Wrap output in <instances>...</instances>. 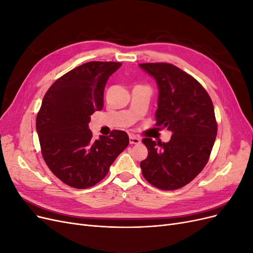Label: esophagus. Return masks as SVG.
Wrapping results in <instances>:
<instances>
[{"mask_svg":"<svg viewBox=\"0 0 253 253\" xmlns=\"http://www.w3.org/2000/svg\"><path fill=\"white\" fill-rule=\"evenodd\" d=\"M141 142V140L138 138V137H136L134 135H129V143L131 144H139Z\"/></svg>","mask_w":253,"mask_h":253,"instance_id":"esophagus-1","label":"esophagus"}]
</instances>
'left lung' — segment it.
Instances as JSON below:
<instances>
[{
	"instance_id": "obj_1",
	"label": "left lung",
	"mask_w": 253,
	"mask_h": 253,
	"mask_svg": "<svg viewBox=\"0 0 253 253\" xmlns=\"http://www.w3.org/2000/svg\"><path fill=\"white\" fill-rule=\"evenodd\" d=\"M156 80L159 95L156 125L172 132L170 141L143 138L148 157L143 177L162 190L186 186L202 172L211 154L217 124L210 96L192 76L170 63H141Z\"/></svg>"
}]
</instances>
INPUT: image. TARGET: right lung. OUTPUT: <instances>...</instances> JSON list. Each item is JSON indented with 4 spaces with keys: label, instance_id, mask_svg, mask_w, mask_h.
<instances>
[{
    "label": "right lung",
    "instance_id": "1",
    "mask_svg": "<svg viewBox=\"0 0 253 253\" xmlns=\"http://www.w3.org/2000/svg\"><path fill=\"white\" fill-rule=\"evenodd\" d=\"M119 62L91 61L74 68L52 83L37 115L42 156L49 170L76 189L95 186L128 145L126 132L94 139L90 115L103 108V91Z\"/></svg>",
    "mask_w": 253,
    "mask_h": 253
}]
</instances>
